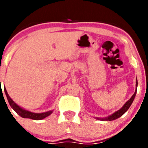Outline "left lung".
<instances>
[{
  "instance_id": "8db88e82",
  "label": "left lung",
  "mask_w": 148,
  "mask_h": 148,
  "mask_svg": "<svg viewBox=\"0 0 148 148\" xmlns=\"http://www.w3.org/2000/svg\"><path fill=\"white\" fill-rule=\"evenodd\" d=\"M137 85H138V83H137V80H136L135 92H134V94L132 95V97L130 98V99H129V100L127 101L125 103H124V104L123 105V106H122V107L119 110L116 111V112H115L114 114H112L108 116L107 117H104V118L95 117V118H96V119H98V120H101V121H113V120H115V119H118V118H119L120 116H122V115H123L125 113V112H127V110H128L129 108L130 107V106H131L132 103V102H133V101H134V98H135L136 93H137Z\"/></svg>"
}]
</instances>
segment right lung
Returning a JSON list of instances; mask_svg holds the SVG:
<instances>
[{
  "instance_id": "obj_1",
  "label": "right lung",
  "mask_w": 148,
  "mask_h": 148,
  "mask_svg": "<svg viewBox=\"0 0 148 148\" xmlns=\"http://www.w3.org/2000/svg\"><path fill=\"white\" fill-rule=\"evenodd\" d=\"M4 91H5V96H6L7 99H8V103H9L11 107L12 108L19 116H21V117L34 119V120H41V119H45V118H46L47 116H49V115L53 112V110H50L46 112H43V113H34V112L26 110V109H23L22 107H21V106H19L18 105H17L16 103L11 99V97H10L9 95H8L5 88H4Z\"/></svg>"
}]
</instances>
